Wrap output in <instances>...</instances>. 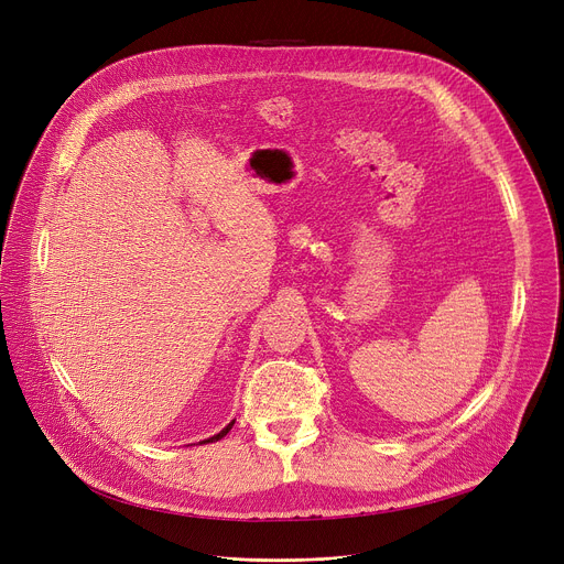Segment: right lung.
Wrapping results in <instances>:
<instances>
[{"mask_svg":"<svg viewBox=\"0 0 564 564\" xmlns=\"http://www.w3.org/2000/svg\"><path fill=\"white\" fill-rule=\"evenodd\" d=\"M232 425H235V419H232V421H230V423H228V425H226V427H224L221 432H217V434L208 436V440H204V442H199V444H213V442H219V440H221V436H226V434L230 432V427H232Z\"/></svg>","mask_w":564,"mask_h":564,"instance_id":"obj_1","label":"right lung"}]
</instances>
